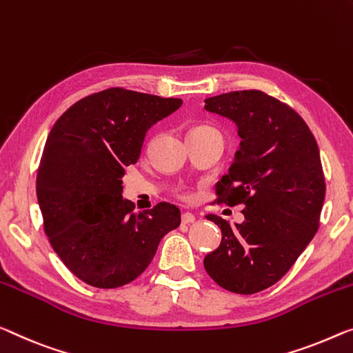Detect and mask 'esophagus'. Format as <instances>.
Returning a JSON list of instances; mask_svg holds the SVG:
<instances>
[{
  "label": "esophagus",
  "instance_id": "1",
  "mask_svg": "<svg viewBox=\"0 0 353 353\" xmlns=\"http://www.w3.org/2000/svg\"><path fill=\"white\" fill-rule=\"evenodd\" d=\"M181 221H183V224H192V222L195 221V216L192 214V213H183L181 214Z\"/></svg>",
  "mask_w": 353,
  "mask_h": 353
}]
</instances>
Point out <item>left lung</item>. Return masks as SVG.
<instances>
[{
  "label": "left lung",
  "instance_id": "1",
  "mask_svg": "<svg viewBox=\"0 0 353 353\" xmlns=\"http://www.w3.org/2000/svg\"><path fill=\"white\" fill-rule=\"evenodd\" d=\"M240 135L218 202L245 205L241 224L207 214L221 229L203 265L222 289L252 295L278 283L316 235L325 200L321 153L307 124L289 105L257 90L205 99Z\"/></svg>",
  "mask_w": 353,
  "mask_h": 353
}]
</instances>
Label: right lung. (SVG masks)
Listing matches in <instances>:
<instances>
[{
	"label": "right lung",
	"instance_id": "right-lung-1",
	"mask_svg": "<svg viewBox=\"0 0 353 353\" xmlns=\"http://www.w3.org/2000/svg\"><path fill=\"white\" fill-rule=\"evenodd\" d=\"M181 104L110 88L75 102L48 134L37 202L53 249L83 283L99 289L131 283L180 225V210L167 202L134 213L123 199V176L139 161L150 128Z\"/></svg>",
	"mask_w": 353,
	"mask_h": 353
}]
</instances>
